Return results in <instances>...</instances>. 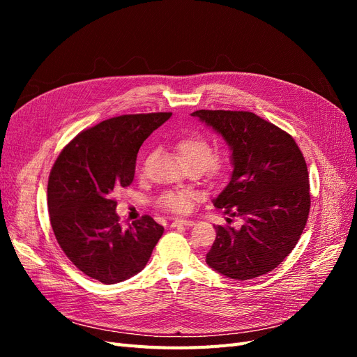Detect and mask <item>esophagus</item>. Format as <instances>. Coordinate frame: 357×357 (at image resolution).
Returning a JSON list of instances; mask_svg holds the SVG:
<instances>
[{
  "label": "esophagus",
  "instance_id": "1",
  "mask_svg": "<svg viewBox=\"0 0 357 357\" xmlns=\"http://www.w3.org/2000/svg\"><path fill=\"white\" fill-rule=\"evenodd\" d=\"M195 225V222L193 220H189V219H174L171 223L172 228H177V226H186V228H190V226Z\"/></svg>",
  "mask_w": 357,
  "mask_h": 357
}]
</instances>
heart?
<instances>
[{
	"label": "heart",
	"instance_id": "obj_1",
	"mask_svg": "<svg viewBox=\"0 0 357 357\" xmlns=\"http://www.w3.org/2000/svg\"><path fill=\"white\" fill-rule=\"evenodd\" d=\"M176 149L186 168L195 167L199 171L202 169L205 174H208L210 177L222 176L226 167H228V160L225 158L213 156L214 149L211 142L207 137H204L201 134H190L180 138L176 144ZM149 159L150 156L147 158V160ZM193 201H195V195H193L192 192L176 190L162 193L158 202L164 210L181 214L190 210Z\"/></svg>",
	"mask_w": 357,
	"mask_h": 357
}]
</instances>
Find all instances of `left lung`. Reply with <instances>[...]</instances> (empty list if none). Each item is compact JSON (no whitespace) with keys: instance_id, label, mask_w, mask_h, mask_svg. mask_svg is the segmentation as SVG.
I'll return each mask as SVG.
<instances>
[{"instance_id":"obj_1","label":"left lung","mask_w":357,"mask_h":357,"mask_svg":"<svg viewBox=\"0 0 357 357\" xmlns=\"http://www.w3.org/2000/svg\"><path fill=\"white\" fill-rule=\"evenodd\" d=\"M192 116L231 147L232 177L214 207L244 220L240 229L215 226L205 261L234 280L268 274L294 250L307 225L311 197L305 159L290 134L252 112L198 110Z\"/></svg>"}]
</instances>
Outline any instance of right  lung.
<instances>
[{
    "label": "right lung",
    "instance_id": "1",
    "mask_svg": "<svg viewBox=\"0 0 357 357\" xmlns=\"http://www.w3.org/2000/svg\"><path fill=\"white\" fill-rule=\"evenodd\" d=\"M169 117H112L75 135L52 167L47 208L53 234L70 261L104 284L142 271L164 234L147 214L123 229L113 193L131 185L139 147Z\"/></svg>",
    "mask_w": 357,
    "mask_h": 357
}]
</instances>
